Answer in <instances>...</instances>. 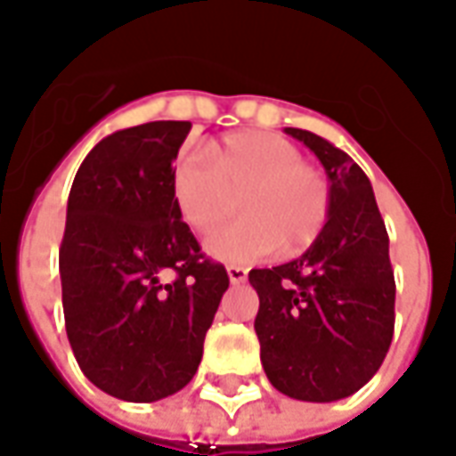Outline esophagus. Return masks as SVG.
I'll return each mask as SVG.
<instances>
[{
    "label": "esophagus",
    "instance_id": "esophagus-1",
    "mask_svg": "<svg viewBox=\"0 0 456 456\" xmlns=\"http://www.w3.org/2000/svg\"><path fill=\"white\" fill-rule=\"evenodd\" d=\"M227 274L232 284H240V281L247 280V269L240 267V265H232V267H227Z\"/></svg>",
    "mask_w": 456,
    "mask_h": 456
}]
</instances>
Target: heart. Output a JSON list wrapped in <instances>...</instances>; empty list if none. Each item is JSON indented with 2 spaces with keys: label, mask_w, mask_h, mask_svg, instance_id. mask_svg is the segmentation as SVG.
<instances>
[{
  "label": "heart",
  "mask_w": 456,
  "mask_h": 456,
  "mask_svg": "<svg viewBox=\"0 0 456 456\" xmlns=\"http://www.w3.org/2000/svg\"><path fill=\"white\" fill-rule=\"evenodd\" d=\"M184 150L172 189L179 215L200 234L227 219L237 200L244 215L207 240V252L232 265L274 254H299L322 237L332 209L327 175L302 150L272 132H234L209 150Z\"/></svg>",
  "instance_id": "1"
}]
</instances>
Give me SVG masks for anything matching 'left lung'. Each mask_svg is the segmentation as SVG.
<instances>
[{"mask_svg": "<svg viewBox=\"0 0 456 456\" xmlns=\"http://www.w3.org/2000/svg\"><path fill=\"white\" fill-rule=\"evenodd\" d=\"M287 134L317 154L332 187L330 222L299 259L252 269L262 367L281 395L334 402L382 367L395 334L389 237L367 175L346 151L306 129Z\"/></svg>", "mask_w": 456, "mask_h": 456, "instance_id": "8db88e82", "label": "left lung"}]
</instances>
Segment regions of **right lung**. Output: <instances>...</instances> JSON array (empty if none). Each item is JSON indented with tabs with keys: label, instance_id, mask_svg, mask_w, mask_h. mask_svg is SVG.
<instances>
[{
	"label": "right lung",
	"instance_id": "1",
	"mask_svg": "<svg viewBox=\"0 0 456 456\" xmlns=\"http://www.w3.org/2000/svg\"><path fill=\"white\" fill-rule=\"evenodd\" d=\"M189 129L147 122L104 137L67 202V337L86 379L124 402H157L191 382L229 287L175 202L172 162Z\"/></svg>",
	"mask_w": 456,
	"mask_h": 456
}]
</instances>
